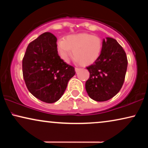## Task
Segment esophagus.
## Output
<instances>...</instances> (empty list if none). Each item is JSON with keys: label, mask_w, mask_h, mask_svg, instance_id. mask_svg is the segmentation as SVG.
I'll use <instances>...</instances> for the list:
<instances>
[{"label": "esophagus", "mask_w": 148, "mask_h": 148, "mask_svg": "<svg viewBox=\"0 0 148 148\" xmlns=\"http://www.w3.org/2000/svg\"><path fill=\"white\" fill-rule=\"evenodd\" d=\"M81 70V68H78V67H75V71L76 73H78L79 71Z\"/></svg>", "instance_id": "esophagus-1"}]
</instances>
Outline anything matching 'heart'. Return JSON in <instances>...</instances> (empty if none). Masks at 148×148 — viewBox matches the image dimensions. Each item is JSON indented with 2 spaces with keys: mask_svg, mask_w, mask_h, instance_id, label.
Instances as JSON below:
<instances>
[{
  "mask_svg": "<svg viewBox=\"0 0 148 148\" xmlns=\"http://www.w3.org/2000/svg\"><path fill=\"white\" fill-rule=\"evenodd\" d=\"M58 54L64 61L69 62L73 55L75 61L82 65H90L100 57L102 50V41L98 36L83 33L68 36L57 42Z\"/></svg>",
  "mask_w": 148,
  "mask_h": 148,
  "instance_id": "b5f03b06",
  "label": "heart"
}]
</instances>
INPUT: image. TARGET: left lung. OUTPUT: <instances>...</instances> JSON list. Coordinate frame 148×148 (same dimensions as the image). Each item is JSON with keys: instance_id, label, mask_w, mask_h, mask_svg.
<instances>
[{"instance_id": "1", "label": "left lung", "mask_w": 148, "mask_h": 148, "mask_svg": "<svg viewBox=\"0 0 148 148\" xmlns=\"http://www.w3.org/2000/svg\"><path fill=\"white\" fill-rule=\"evenodd\" d=\"M127 64L126 53L116 40L106 38L103 40L100 57L87 67L90 74L86 82L89 96L98 102L113 98L122 88Z\"/></svg>"}]
</instances>
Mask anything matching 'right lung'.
Wrapping results in <instances>:
<instances>
[{
  "label": "right lung",
  "mask_w": 148,
  "mask_h": 148,
  "mask_svg": "<svg viewBox=\"0 0 148 148\" xmlns=\"http://www.w3.org/2000/svg\"><path fill=\"white\" fill-rule=\"evenodd\" d=\"M57 38L50 32L42 34L27 46L22 60L23 76L31 94L46 103L59 100L69 81L75 74L58 55Z\"/></svg>",
  "instance_id": "right-lung-1"
}]
</instances>
